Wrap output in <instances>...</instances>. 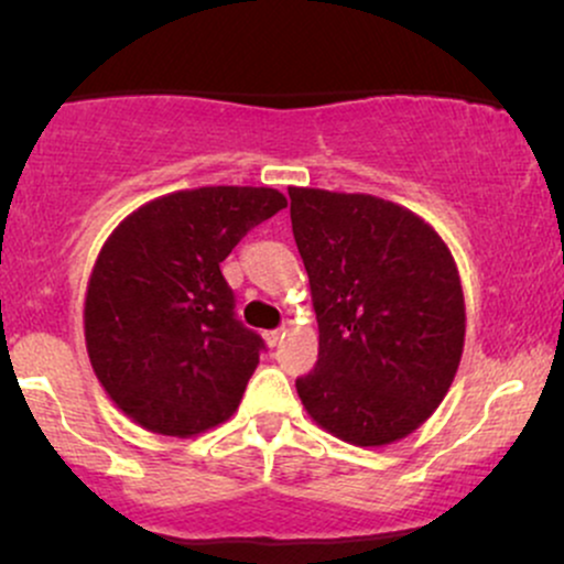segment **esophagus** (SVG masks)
<instances>
[{
	"label": "esophagus",
	"instance_id": "esophagus-1",
	"mask_svg": "<svg viewBox=\"0 0 564 564\" xmlns=\"http://www.w3.org/2000/svg\"><path fill=\"white\" fill-rule=\"evenodd\" d=\"M283 334H286V332H283V328H273V332H264V341H268L270 347H278V345H281Z\"/></svg>",
	"mask_w": 564,
	"mask_h": 564
}]
</instances>
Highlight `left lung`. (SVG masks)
<instances>
[{"label":"left lung","mask_w":564,"mask_h":564,"mask_svg":"<svg viewBox=\"0 0 564 564\" xmlns=\"http://www.w3.org/2000/svg\"><path fill=\"white\" fill-rule=\"evenodd\" d=\"M318 315V364L296 379L323 430L387 445L430 419L464 349V294L422 217L366 193L289 187Z\"/></svg>","instance_id":"left-lung-1"}]
</instances>
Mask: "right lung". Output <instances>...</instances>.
Returning a JSON list of instances; mask_svg holds the SVG:
<instances>
[{"instance_id":"1","label":"right lung","mask_w":564,"mask_h":564,"mask_svg":"<svg viewBox=\"0 0 564 564\" xmlns=\"http://www.w3.org/2000/svg\"><path fill=\"white\" fill-rule=\"evenodd\" d=\"M286 209L273 187H196L140 206L97 257L84 304L89 364L129 419L191 437L241 403L264 339L236 318L219 262Z\"/></svg>"}]
</instances>
